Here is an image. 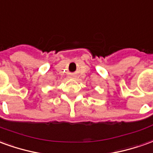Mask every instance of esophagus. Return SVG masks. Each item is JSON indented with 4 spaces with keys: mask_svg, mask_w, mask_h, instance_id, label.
Here are the masks:
<instances>
[{
    "mask_svg": "<svg viewBox=\"0 0 153 153\" xmlns=\"http://www.w3.org/2000/svg\"><path fill=\"white\" fill-rule=\"evenodd\" d=\"M69 77H70V78H71V77H72V76H69Z\"/></svg>",
    "mask_w": 153,
    "mask_h": 153,
    "instance_id": "34e87169",
    "label": "esophagus"
}]
</instances>
